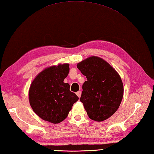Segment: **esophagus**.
<instances>
[{
    "mask_svg": "<svg viewBox=\"0 0 154 154\" xmlns=\"http://www.w3.org/2000/svg\"><path fill=\"white\" fill-rule=\"evenodd\" d=\"M81 94H82V92H81V91H78V92H76V95H77V96L78 97H81Z\"/></svg>",
    "mask_w": 154,
    "mask_h": 154,
    "instance_id": "esophagus-1",
    "label": "esophagus"
}]
</instances>
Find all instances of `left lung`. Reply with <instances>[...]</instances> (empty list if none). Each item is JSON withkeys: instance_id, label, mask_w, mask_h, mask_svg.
<instances>
[{"instance_id": "left-lung-1", "label": "left lung", "mask_w": 154, "mask_h": 154, "mask_svg": "<svg viewBox=\"0 0 154 154\" xmlns=\"http://www.w3.org/2000/svg\"><path fill=\"white\" fill-rule=\"evenodd\" d=\"M87 81L82 86L80 101L88 117L103 121L117 111L123 97V84L119 74L106 61L91 57L77 64Z\"/></svg>"}]
</instances>
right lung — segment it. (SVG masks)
Instances as JSON below:
<instances>
[{"label":"right lung","mask_w":154,"mask_h":154,"mask_svg":"<svg viewBox=\"0 0 154 154\" xmlns=\"http://www.w3.org/2000/svg\"><path fill=\"white\" fill-rule=\"evenodd\" d=\"M69 64H59L43 70L32 82L29 100L33 111L40 118L57 124L64 120L78 97L70 90L64 80L69 72Z\"/></svg>","instance_id":"1"}]
</instances>
